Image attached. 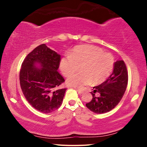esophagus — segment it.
Wrapping results in <instances>:
<instances>
[{
  "label": "esophagus",
  "instance_id": "esophagus-1",
  "mask_svg": "<svg viewBox=\"0 0 147 147\" xmlns=\"http://www.w3.org/2000/svg\"><path fill=\"white\" fill-rule=\"evenodd\" d=\"M75 89L77 90L78 92V94H82V93H83V90H82L78 89V88H75Z\"/></svg>",
  "mask_w": 147,
  "mask_h": 147
}]
</instances>
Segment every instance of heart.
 <instances>
[{"label":"heart","instance_id":"b5f03b06","mask_svg":"<svg viewBox=\"0 0 147 147\" xmlns=\"http://www.w3.org/2000/svg\"><path fill=\"white\" fill-rule=\"evenodd\" d=\"M114 58L110 53H104L97 46L83 45L76 47L69 56L62 58L60 69L65 76H69L79 69L82 71L70 76L67 80L69 86L76 87L91 84H100L109 78L113 69Z\"/></svg>","mask_w":147,"mask_h":147}]
</instances>
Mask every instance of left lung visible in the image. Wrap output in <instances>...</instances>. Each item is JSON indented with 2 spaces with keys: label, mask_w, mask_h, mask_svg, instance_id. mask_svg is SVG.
Here are the masks:
<instances>
[{
  "label": "left lung",
  "mask_w": 147,
  "mask_h": 147,
  "mask_svg": "<svg viewBox=\"0 0 147 147\" xmlns=\"http://www.w3.org/2000/svg\"><path fill=\"white\" fill-rule=\"evenodd\" d=\"M128 71L124 61L114 63L113 72L102 84L94 87L91 92L92 99L86 104V107L96 114L106 113L118 105L123 97L128 84ZM96 92L98 97L95 95Z\"/></svg>",
  "instance_id": "8db88e82"
}]
</instances>
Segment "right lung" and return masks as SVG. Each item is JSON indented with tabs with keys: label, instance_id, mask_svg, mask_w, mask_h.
I'll list each match as a JSON object with an SVG mask.
<instances>
[{
	"label": "right lung",
	"instance_id": "right-lung-1",
	"mask_svg": "<svg viewBox=\"0 0 147 147\" xmlns=\"http://www.w3.org/2000/svg\"><path fill=\"white\" fill-rule=\"evenodd\" d=\"M61 57L41 44L26 56L20 70V85L28 102L43 113H50L61 105L66 88L57 89L65 82L57 71ZM39 63L41 68L35 64Z\"/></svg>",
	"mask_w": 147,
	"mask_h": 147
}]
</instances>
